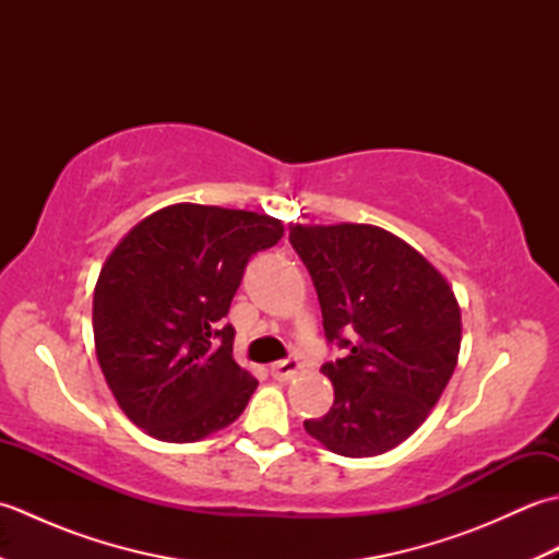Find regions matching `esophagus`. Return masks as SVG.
<instances>
[{
    "label": "esophagus",
    "mask_w": 559,
    "mask_h": 559,
    "mask_svg": "<svg viewBox=\"0 0 559 559\" xmlns=\"http://www.w3.org/2000/svg\"><path fill=\"white\" fill-rule=\"evenodd\" d=\"M300 374V362L298 360H281L271 365V377L281 379V382H288V379Z\"/></svg>",
    "instance_id": "1"
}]
</instances>
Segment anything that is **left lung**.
Returning <instances> with one entry per match:
<instances>
[{
	"instance_id": "obj_1",
	"label": "left lung",
	"mask_w": 559,
	"mask_h": 559,
	"mask_svg": "<svg viewBox=\"0 0 559 559\" xmlns=\"http://www.w3.org/2000/svg\"><path fill=\"white\" fill-rule=\"evenodd\" d=\"M314 281L324 334L348 355L324 362L334 406L305 420L329 451L377 456L418 430L461 350V307L418 249L367 223L290 225Z\"/></svg>"
}]
</instances>
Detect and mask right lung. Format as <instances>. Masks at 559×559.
I'll use <instances>...</instances> for the list:
<instances>
[{"instance_id":"obj_1","label":"right lung","mask_w":559,"mask_h":559,"mask_svg":"<svg viewBox=\"0 0 559 559\" xmlns=\"http://www.w3.org/2000/svg\"><path fill=\"white\" fill-rule=\"evenodd\" d=\"M283 237L266 213L173 204L129 230L93 293L96 358L117 406L160 442H199L240 418L257 379L221 324L249 257Z\"/></svg>"}]
</instances>
